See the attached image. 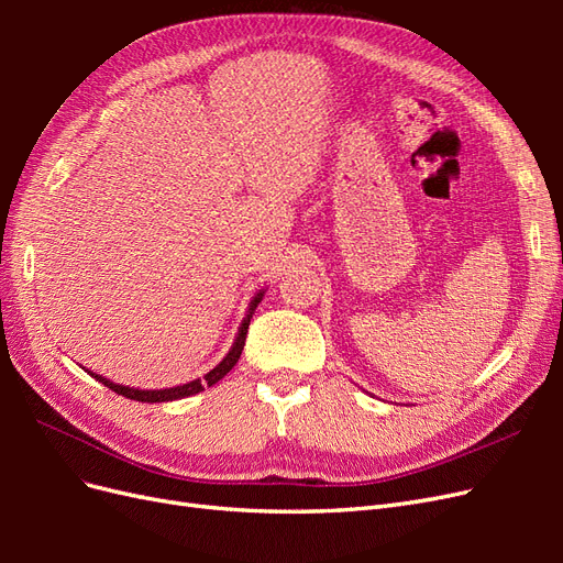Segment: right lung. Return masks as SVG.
Wrapping results in <instances>:
<instances>
[{
    "label": "right lung",
    "instance_id": "right-lung-1",
    "mask_svg": "<svg viewBox=\"0 0 563 563\" xmlns=\"http://www.w3.org/2000/svg\"><path fill=\"white\" fill-rule=\"evenodd\" d=\"M261 298H263V294H258V296L253 298L251 308H249V314H246V319L242 321V329H240V333H236L234 345H232V350L228 352L225 360L220 362V364H218L213 371H209L207 376H203L201 380H192V383H187V385H180V387H166V389H133V387H124V385L110 383L108 378H103V376H96V373H91V371H89V373H91V376H93L98 383H103L106 387H110L112 391H117V395H122V397H126V399H133V401H147V404H157V401H174V399H183V397L197 395V391H201L203 387H211V385H216L218 380H223V378L228 376V373L234 368V364L240 362L242 350H244V343H246L249 323H251L253 310L258 308Z\"/></svg>",
    "mask_w": 563,
    "mask_h": 563
}]
</instances>
